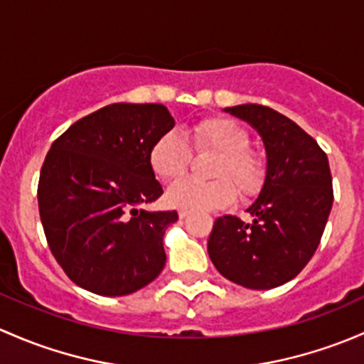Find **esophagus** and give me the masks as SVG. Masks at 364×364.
Instances as JSON below:
<instances>
[{
  "instance_id": "1",
  "label": "esophagus",
  "mask_w": 364,
  "mask_h": 364,
  "mask_svg": "<svg viewBox=\"0 0 364 364\" xmlns=\"http://www.w3.org/2000/svg\"><path fill=\"white\" fill-rule=\"evenodd\" d=\"M187 215H189V212H186V210H181V212H178V217H181V219H186Z\"/></svg>"
}]
</instances>
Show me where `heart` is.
I'll use <instances>...</instances> for the list:
<instances>
[{"mask_svg":"<svg viewBox=\"0 0 364 364\" xmlns=\"http://www.w3.org/2000/svg\"><path fill=\"white\" fill-rule=\"evenodd\" d=\"M191 140L196 151L219 154L212 168V177L217 181L182 178L168 189V205L189 212H208L228 207L237 200L233 185L242 198H252L259 193L266 168L263 159L249 151L250 136L242 126L228 117H210L193 127ZM189 161V145L177 131L161 134L149 151V166L164 182L182 177Z\"/></svg>","mask_w":364,"mask_h":364,"instance_id":"obj_1","label":"heart"}]
</instances>
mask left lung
<instances>
[{"label": "left lung", "mask_w": 364, "mask_h": 364, "mask_svg": "<svg viewBox=\"0 0 364 364\" xmlns=\"http://www.w3.org/2000/svg\"><path fill=\"white\" fill-rule=\"evenodd\" d=\"M263 138L266 177L247 208L252 223L219 217L208 256L223 277L247 289H273L312 259L333 205L328 156L296 122L263 105L224 108Z\"/></svg>", "instance_id": "left-lung-1"}]
</instances>
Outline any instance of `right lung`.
Instances as JSON below:
<instances>
[{"label": "right lung", "mask_w": 364, "mask_h": 364, "mask_svg": "<svg viewBox=\"0 0 364 364\" xmlns=\"http://www.w3.org/2000/svg\"><path fill=\"white\" fill-rule=\"evenodd\" d=\"M173 126L164 105L114 103L52 144L40 171V219L50 252L77 286L124 296L164 268V231L178 215L140 205L163 194L149 151Z\"/></svg>", "instance_id": "obj_1"}]
</instances>
